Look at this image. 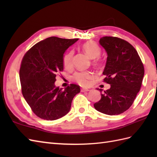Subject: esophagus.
I'll return each instance as SVG.
<instances>
[{"instance_id":"1","label":"esophagus","mask_w":157,"mask_h":157,"mask_svg":"<svg viewBox=\"0 0 157 157\" xmlns=\"http://www.w3.org/2000/svg\"><path fill=\"white\" fill-rule=\"evenodd\" d=\"M81 91H82V92H88V91H90V89H88V88H82V89H81Z\"/></svg>"}]
</instances>
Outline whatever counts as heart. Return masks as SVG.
<instances>
[{"label": "heart", "mask_w": 157, "mask_h": 157, "mask_svg": "<svg viewBox=\"0 0 157 157\" xmlns=\"http://www.w3.org/2000/svg\"><path fill=\"white\" fill-rule=\"evenodd\" d=\"M82 48L86 55L90 59H96L98 57L101 53V49L100 46L94 42L89 41L84 43L82 46ZM73 51H71L63 56V66L67 69H70L73 66ZM96 63L98 61H96ZM94 78V74L91 71H79L76 72L73 75V78L78 83L79 85L82 86H87L90 85L92 79Z\"/></svg>", "instance_id": "heart-1"}]
</instances>
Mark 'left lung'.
Segmentation results:
<instances>
[{"label":"left lung","instance_id":"1","mask_svg":"<svg viewBox=\"0 0 157 157\" xmlns=\"http://www.w3.org/2000/svg\"><path fill=\"white\" fill-rule=\"evenodd\" d=\"M99 43L106 52L104 82L111 88L102 92L101 98L94 104L98 111L109 115H119L134 102L141 88L144 75V65L134 46L124 40L105 36Z\"/></svg>","mask_w":157,"mask_h":157}]
</instances>
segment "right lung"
<instances>
[{"label": "right lung", "mask_w": 157, "mask_h": 157, "mask_svg": "<svg viewBox=\"0 0 157 157\" xmlns=\"http://www.w3.org/2000/svg\"><path fill=\"white\" fill-rule=\"evenodd\" d=\"M78 40L49 37L38 42L25 53L19 70L23 97L40 118L58 119L67 114L79 86L56 87V74L63 70V59L69 46Z\"/></svg>", "instance_id": "right-lung-1"}]
</instances>
